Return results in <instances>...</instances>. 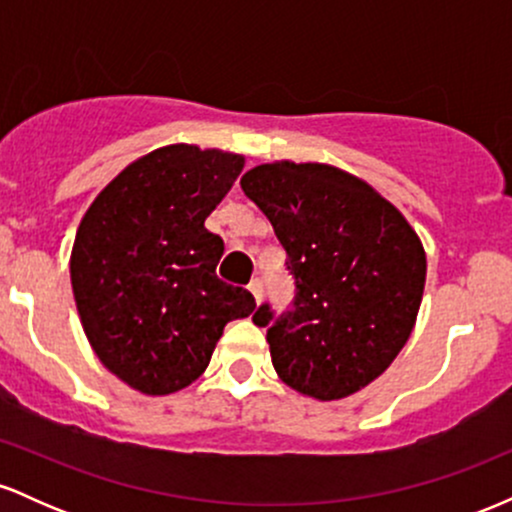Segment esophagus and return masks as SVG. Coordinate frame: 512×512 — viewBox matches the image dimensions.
<instances>
[{
    "mask_svg": "<svg viewBox=\"0 0 512 512\" xmlns=\"http://www.w3.org/2000/svg\"><path fill=\"white\" fill-rule=\"evenodd\" d=\"M248 291L252 293V296H255L257 303L262 301V281L260 279H252L250 286H248Z\"/></svg>",
    "mask_w": 512,
    "mask_h": 512,
    "instance_id": "esophagus-1",
    "label": "esophagus"
}]
</instances>
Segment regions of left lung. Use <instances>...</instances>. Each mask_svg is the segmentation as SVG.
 Here are the masks:
<instances>
[{"instance_id":"obj_1","label":"left lung","mask_w":512,"mask_h":512,"mask_svg":"<svg viewBox=\"0 0 512 512\" xmlns=\"http://www.w3.org/2000/svg\"><path fill=\"white\" fill-rule=\"evenodd\" d=\"M240 187L272 223L296 279L293 310L262 305L276 375L320 402L390 368L416 325L426 284L421 238L366 180L327 163H262Z\"/></svg>"}]
</instances>
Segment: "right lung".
I'll use <instances>...</instances> for the list:
<instances>
[{
	"instance_id": "add662e5",
	"label": "right lung",
	"mask_w": 512,
	"mask_h": 512,
	"mask_svg": "<svg viewBox=\"0 0 512 512\" xmlns=\"http://www.w3.org/2000/svg\"><path fill=\"white\" fill-rule=\"evenodd\" d=\"M245 156L168 144L115 175L76 231L69 274L88 344L110 373L149 397L204 373L223 327L255 310L216 276L223 240L204 228Z\"/></svg>"
}]
</instances>
